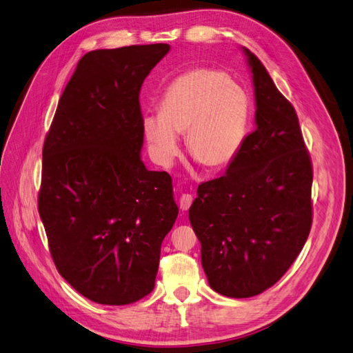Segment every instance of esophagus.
<instances>
[{
  "instance_id": "1",
  "label": "esophagus",
  "mask_w": 353,
  "mask_h": 353,
  "mask_svg": "<svg viewBox=\"0 0 353 353\" xmlns=\"http://www.w3.org/2000/svg\"><path fill=\"white\" fill-rule=\"evenodd\" d=\"M193 200H194V196L193 194H183L179 197V209L183 210V212H185V210H188L190 209V206H191V203H193Z\"/></svg>"
}]
</instances>
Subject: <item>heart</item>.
Instances as JSON below:
<instances>
[{
	"label": "heart",
	"mask_w": 353,
	"mask_h": 353,
	"mask_svg": "<svg viewBox=\"0 0 353 353\" xmlns=\"http://www.w3.org/2000/svg\"><path fill=\"white\" fill-rule=\"evenodd\" d=\"M250 100L240 85L216 69H193L168 85L159 116L143 121L145 140L162 163L179 152L176 135L185 134L190 156L208 170L230 166L244 144Z\"/></svg>",
	"instance_id": "obj_1"
}]
</instances>
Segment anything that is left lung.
<instances>
[{
  "label": "left lung",
  "mask_w": 353,
  "mask_h": 353,
  "mask_svg": "<svg viewBox=\"0 0 353 353\" xmlns=\"http://www.w3.org/2000/svg\"><path fill=\"white\" fill-rule=\"evenodd\" d=\"M253 73L256 130L225 174L201 183L188 218L210 287L252 297L272 287L312 227V162L296 110L244 48Z\"/></svg>",
  "instance_id": "8db88e82"
}]
</instances>
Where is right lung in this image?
I'll return each mask as SVG.
<instances>
[{
  "label": "right lung",
  "instance_id": "1",
  "mask_svg": "<svg viewBox=\"0 0 353 353\" xmlns=\"http://www.w3.org/2000/svg\"><path fill=\"white\" fill-rule=\"evenodd\" d=\"M168 44L95 50L63 91L42 147L38 212L59 274L101 305L154 288L178 208L168 172L140 159V91Z\"/></svg>",
  "mask_w": 353,
  "mask_h": 353
}]
</instances>
